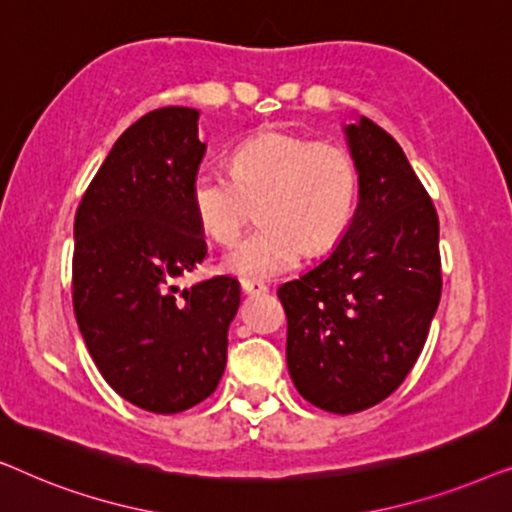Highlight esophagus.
Wrapping results in <instances>:
<instances>
[{"label":"esophagus","instance_id":"1","mask_svg":"<svg viewBox=\"0 0 512 512\" xmlns=\"http://www.w3.org/2000/svg\"><path fill=\"white\" fill-rule=\"evenodd\" d=\"M242 291L244 293H265L268 291V286H265L263 282H256V279H242Z\"/></svg>","mask_w":512,"mask_h":512}]
</instances>
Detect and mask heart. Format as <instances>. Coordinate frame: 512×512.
I'll return each instance as SVG.
<instances>
[{"instance_id": "1", "label": "heart", "mask_w": 512, "mask_h": 512, "mask_svg": "<svg viewBox=\"0 0 512 512\" xmlns=\"http://www.w3.org/2000/svg\"><path fill=\"white\" fill-rule=\"evenodd\" d=\"M359 202V170L335 142L261 132L230 156V177L195 172L191 207L200 228L230 244L258 205L261 228L223 256V268L244 279H270L296 268L307 254H324L345 235Z\"/></svg>"}]
</instances>
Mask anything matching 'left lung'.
<instances>
[{
    "mask_svg": "<svg viewBox=\"0 0 512 512\" xmlns=\"http://www.w3.org/2000/svg\"><path fill=\"white\" fill-rule=\"evenodd\" d=\"M359 205L338 247L279 286L286 366L298 394L349 415L373 408L415 366L438 310L436 207L394 137L359 116L345 125Z\"/></svg>",
    "mask_w": 512,
    "mask_h": 512,
    "instance_id": "1",
    "label": "left lung"
}]
</instances>
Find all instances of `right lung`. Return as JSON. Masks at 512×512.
Returning <instances> with one entry per match:
<instances>
[{
    "label": "right lung",
    "mask_w": 512,
    "mask_h": 512,
    "mask_svg": "<svg viewBox=\"0 0 512 512\" xmlns=\"http://www.w3.org/2000/svg\"><path fill=\"white\" fill-rule=\"evenodd\" d=\"M198 109L165 107L132 123L90 181L74 219V314L109 387L174 415L214 394L240 282H177L207 256L191 181L207 144Z\"/></svg>",
    "instance_id": "1"
}]
</instances>
